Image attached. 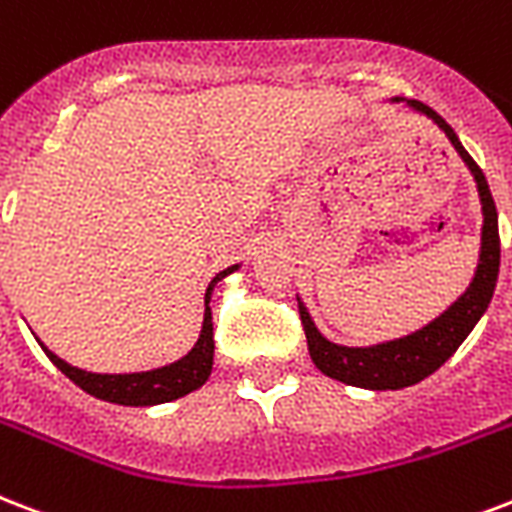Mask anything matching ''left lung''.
Returning a JSON list of instances; mask_svg holds the SVG:
<instances>
[{"mask_svg":"<svg viewBox=\"0 0 512 512\" xmlns=\"http://www.w3.org/2000/svg\"><path fill=\"white\" fill-rule=\"evenodd\" d=\"M392 101H405V107H411L413 112L429 117L448 136V142L454 144V150L459 152V158L470 169V174L475 179V187H478L483 225L481 252H478V265H475L473 282L467 284V290L440 317H435L429 325L416 330V333H408L403 338H392V341L373 343V346H343V343L330 341V338L319 333V327L314 325V319L308 314L306 303L298 298L300 319H303V330H306L311 362L325 376L335 378L341 384L373 389V392L405 389V386L419 384L427 376H432L443 362L451 360V354L462 346L464 338L473 333V327L486 314L499 276L497 206H494L489 182L483 177V171L470 158V152L464 150L454 128L448 126L435 109L416 99H400V96H395Z\"/></svg>","mask_w":512,"mask_h":512,"instance_id":"8db88e82","label":"left lung"}]
</instances>
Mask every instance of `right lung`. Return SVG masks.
I'll list each match as a JSON object with an SVG mask.
<instances>
[{"label": "right lung", "mask_w": 512, "mask_h": 512, "mask_svg": "<svg viewBox=\"0 0 512 512\" xmlns=\"http://www.w3.org/2000/svg\"><path fill=\"white\" fill-rule=\"evenodd\" d=\"M239 268L241 263L230 265V268L220 271L212 282H209L204 295V322H201L198 341L193 343V349L187 351L185 357H179V360L169 362V365H163V368L139 370V373H91V370L74 368V365H69L66 360H61L56 351H50L39 338L37 343L42 346V351L48 354V360L53 362L69 381H74L83 392H88L91 397H99L104 403L131 405V408L171 403V400H179V397L195 392L198 386L206 384V378L212 376L214 341L212 308H209V300H212L214 287H217L225 276H230L233 271H239Z\"/></svg>", "instance_id": "right-lung-1"}]
</instances>
